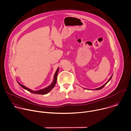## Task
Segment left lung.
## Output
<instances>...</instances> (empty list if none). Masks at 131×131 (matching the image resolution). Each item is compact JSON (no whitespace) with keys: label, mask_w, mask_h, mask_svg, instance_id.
<instances>
[{"label":"left lung","mask_w":131,"mask_h":131,"mask_svg":"<svg viewBox=\"0 0 131 131\" xmlns=\"http://www.w3.org/2000/svg\"><path fill=\"white\" fill-rule=\"evenodd\" d=\"M112 76H113V75H112V76L110 77V79H109V80L105 84H104V85H103L102 86H101V87H99V88H96V89H95L94 90H100V89H102V88H103L104 86H105L108 83V82L111 80V78H112ZM88 90H90V89H88Z\"/></svg>","instance_id":"1"}]
</instances>
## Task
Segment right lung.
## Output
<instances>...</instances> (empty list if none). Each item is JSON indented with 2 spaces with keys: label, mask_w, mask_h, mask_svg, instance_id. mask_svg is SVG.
Instances as JSON below:
<instances>
[{
  "label": "right lung",
  "mask_w": 131,
  "mask_h": 131,
  "mask_svg": "<svg viewBox=\"0 0 131 131\" xmlns=\"http://www.w3.org/2000/svg\"><path fill=\"white\" fill-rule=\"evenodd\" d=\"M58 71H59V68L57 69V71H56L55 73V75H54V80H53V82H52V83L48 87L44 88V89H41V90H38V91H34V90H32L29 88H28L27 87H25V86L20 84V83H19L18 82L17 83H18V84L22 87L24 89H25V90H27L29 92H30L31 93H35V94H46L47 93H48L49 92H50L51 89H53L56 84V82H57V74H58Z\"/></svg>",
  "instance_id": "1"
}]
</instances>
